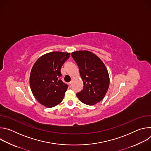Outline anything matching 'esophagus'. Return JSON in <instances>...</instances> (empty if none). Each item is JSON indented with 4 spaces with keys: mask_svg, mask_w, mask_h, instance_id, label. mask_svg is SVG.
Masks as SVG:
<instances>
[{
    "mask_svg": "<svg viewBox=\"0 0 151 151\" xmlns=\"http://www.w3.org/2000/svg\"><path fill=\"white\" fill-rule=\"evenodd\" d=\"M72 82L71 81V82H70L69 83V86L70 87H72Z\"/></svg>",
    "mask_w": 151,
    "mask_h": 151,
    "instance_id": "1",
    "label": "esophagus"
}]
</instances>
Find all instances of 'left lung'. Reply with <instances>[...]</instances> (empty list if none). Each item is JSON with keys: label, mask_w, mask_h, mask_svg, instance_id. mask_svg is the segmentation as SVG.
Wrapping results in <instances>:
<instances>
[{"label": "left lung", "mask_w": 151, "mask_h": 151, "mask_svg": "<svg viewBox=\"0 0 151 151\" xmlns=\"http://www.w3.org/2000/svg\"><path fill=\"white\" fill-rule=\"evenodd\" d=\"M79 68L83 82V90L76 94L79 100L87 105L100 101L109 86V76L103 61L88 51H78L71 54Z\"/></svg>", "instance_id": "left-lung-1"}]
</instances>
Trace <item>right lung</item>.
<instances>
[{"label": "right lung", "instance_id": "add662e5", "mask_svg": "<svg viewBox=\"0 0 151 151\" xmlns=\"http://www.w3.org/2000/svg\"><path fill=\"white\" fill-rule=\"evenodd\" d=\"M69 57L68 52H49L39 58L32 69V92L36 99L47 107L57 106L64 97L68 85L60 79L61 68Z\"/></svg>", "mask_w": 151, "mask_h": 151}]
</instances>
